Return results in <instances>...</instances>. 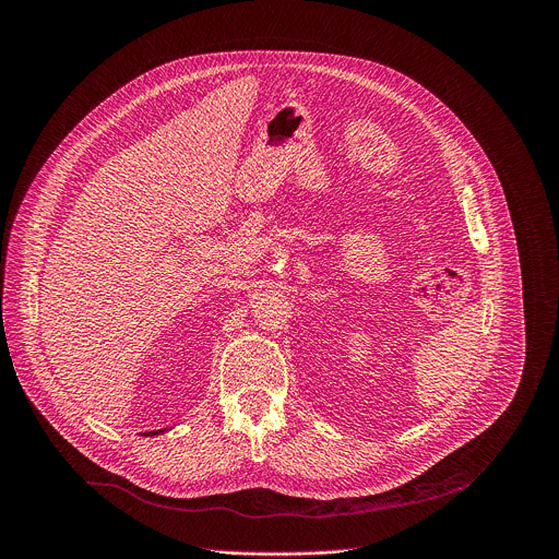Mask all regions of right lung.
<instances>
[{
	"label": "right lung",
	"instance_id": "obj_1",
	"mask_svg": "<svg viewBox=\"0 0 559 559\" xmlns=\"http://www.w3.org/2000/svg\"><path fill=\"white\" fill-rule=\"evenodd\" d=\"M158 433H164V429H158V431H145V433H141V436H158Z\"/></svg>",
	"mask_w": 559,
	"mask_h": 559
}]
</instances>
